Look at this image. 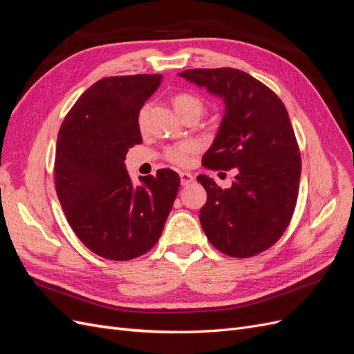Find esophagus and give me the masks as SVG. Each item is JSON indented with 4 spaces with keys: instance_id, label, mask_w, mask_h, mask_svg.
<instances>
[{
    "instance_id": "34e87169",
    "label": "esophagus",
    "mask_w": 354,
    "mask_h": 354,
    "mask_svg": "<svg viewBox=\"0 0 354 354\" xmlns=\"http://www.w3.org/2000/svg\"><path fill=\"white\" fill-rule=\"evenodd\" d=\"M194 180H195L194 174L186 173V171H181V173H180V181H181V185H183V186H189L190 183H194Z\"/></svg>"
}]
</instances>
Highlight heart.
Instances as JSON below:
<instances>
[{
  "mask_svg": "<svg viewBox=\"0 0 354 354\" xmlns=\"http://www.w3.org/2000/svg\"><path fill=\"white\" fill-rule=\"evenodd\" d=\"M173 103H174L176 111L180 113V116L187 113V112H198L201 115L203 111V102L198 97V95L189 94V93L177 94ZM145 113H146V108L142 111L140 118H138L140 124H143V121H145ZM195 152H196V145L192 142H185V143L168 147L165 152V156L173 164L187 165L190 162L192 155H194Z\"/></svg>",
  "mask_w": 354,
  "mask_h": 354,
  "instance_id": "1",
  "label": "heart"
}]
</instances>
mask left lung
Here are the masks:
<instances>
[{
    "mask_svg": "<svg viewBox=\"0 0 354 354\" xmlns=\"http://www.w3.org/2000/svg\"><path fill=\"white\" fill-rule=\"evenodd\" d=\"M178 77L224 103V116L202 165L238 169L229 189L198 176L208 196L199 211L201 226L226 255L245 259L266 251L291 221L301 176L286 108L269 87L239 69H189Z\"/></svg>",
    "mask_w": 354,
    "mask_h": 354,
    "instance_id": "8db88e82",
    "label": "left lung"
}]
</instances>
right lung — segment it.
<instances>
[{
    "instance_id": "right-lung-1",
    "label": "right lung",
    "mask_w": 354,
    "mask_h": 354,
    "mask_svg": "<svg viewBox=\"0 0 354 354\" xmlns=\"http://www.w3.org/2000/svg\"><path fill=\"white\" fill-rule=\"evenodd\" d=\"M162 75L109 77L72 106L57 136L55 178L63 212L81 242L103 259L125 261L158 242L180 177L173 169L138 177L125 168L128 149L142 143L138 113Z\"/></svg>"
}]
</instances>
